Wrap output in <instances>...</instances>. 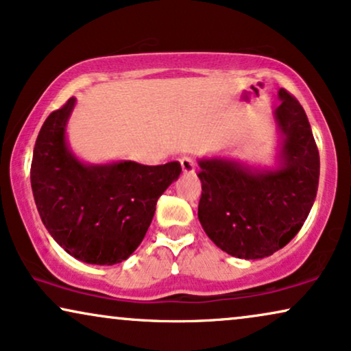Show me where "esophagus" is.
<instances>
[{
  "mask_svg": "<svg viewBox=\"0 0 351 351\" xmlns=\"http://www.w3.org/2000/svg\"><path fill=\"white\" fill-rule=\"evenodd\" d=\"M180 166H182V171H184L185 174H193L195 167H196L195 161L191 160V158H189V156L182 158V160H180Z\"/></svg>",
  "mask_w": 351,
  "mask_h": 351,
  "instance_id": "esophagus-1",
  "label": "esophagus"
}]
</instances>
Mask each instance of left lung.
Wrapping results in <instances>:
<instances>
[{"label": "left lung", "mask_w": 351, "mask_h": 351, "mask_svg": "<svg viewBox=\"0 0 351 351\" xmlns=\"http://www.w3.org/2000/svg\"><path fill=\"white\" fill-rule=\"evenodd\" d=\"M273 112L275 165L249 166L228 156L199 158L198 219L215 246L238 258H263L299 233L315 203L319 153L302 105L285 89Z\"/></svg>", "instance_id": "1"}]
</instances>
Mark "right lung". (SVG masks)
<instances>
[{
    "label": "right lung",
    "instance_id": "1",
    "mask_svg": "<svg viewBox=\"0 0 351 351\" xmlns=\"http://www.w3.org/2000/svg\"><path fill=\"white\" fill-rule=\"evenodd\" d=\"M76 99L46 118L32 161L36 209L54 241L71 257L114 265L138 247L155 215L156 201L179 179L180 162L143 166L136 161L89 165L66 141Z\"/></svg>",
    "mask_w": 351,
    "mask_h": 351
}]
</instances>
